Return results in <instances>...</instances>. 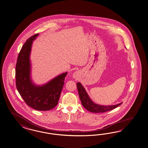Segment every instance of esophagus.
<instances>
[{"instance_id":"34e87169","label":"esophagus","mask_w":148,"mask_h":148,"mask_svg":"<svg viewBox=\"0 0 148 148\" xmlns=\"http://www.w3.org/2000/svg\"><path fill=\"white\" fill-rule=\"evenodd\" d=\"M77 74H77V72L74 73H73V77H76L77 76Z\"/></svg>"}]
</instances>
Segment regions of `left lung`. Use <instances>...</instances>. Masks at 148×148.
<instances>
[{"instance_id":"obj_1","label":"left lung","mask_w":148,"mask_h":148,"mask_svg":"<svg viewBox=\"0 0 148 148\" xmlns=\"http://www.w3.org/2000/svg\"><path fill=\"white\" fill-rule=\"evenodd\" d=\"M77 88L79 95V98L83 107L88 111L93 113H103L111 111L116 108L123 103L112 105H101L94 103L89 97L84 88L79 82L77 83Z\"/></svg>"}]
</instances>
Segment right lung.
Masks as SVG:
<instances>
[{
    "label": "right lung",
    "mask_w": 148,
    "mask_h": 148,
    "mask_svg": "<svg viewBox=\"0 0 148 148\" xmlns=\"http://www.w3.org/2000/svg\"><path fill=\"white\" fill-rule=\"evenodd\" d=\"M38 35L35 34L27 40L20 51L15 69L16 86L22 98L30 107L37 111H48L58 104L67 72L59 75L42 86L33 83L30 55L33 40Z\"/></svg>",
    "instance_id": "right-lung-1"
}]
</instances>
